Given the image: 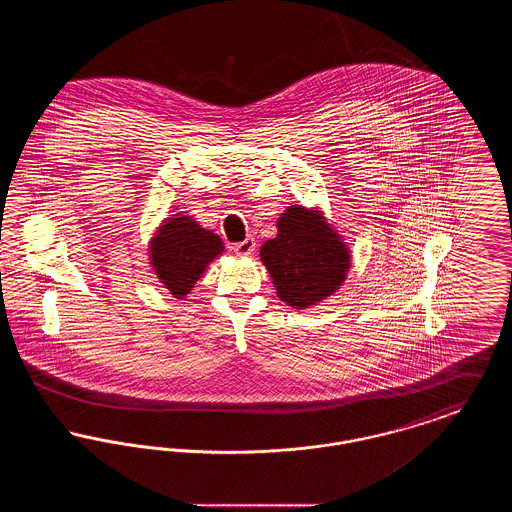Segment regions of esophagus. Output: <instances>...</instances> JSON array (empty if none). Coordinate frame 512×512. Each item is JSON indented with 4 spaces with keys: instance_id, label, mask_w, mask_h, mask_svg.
Here are the masks:
<instances>
[{
    "instance_id": "34e87169",
    "label": "esophagus",
    "mask_w": 512,
    "mask_h": 512,
    "mask_svg": "<svg viewBox=\"0 0 512 512\" xmlns=\"http://www.w3.org/2000/svg\"><path fill=\"white\" fill-rule=\"evenodd\" d=\"M253 249H255V240H253L251 236H247L244 242L234 244V251H236L238 255H251V253H253Z\"/></svg>"
}]
</instances>
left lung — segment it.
<instances>
[{
  "mask_svg": "<svg viewBox=\"0 0 512 512\" xmlns=\"http://www.w3.org/2000/svg\"><path fill=\"white\" fill-rule=\"evenodd\" d=\"M276 293L293 309H307L336 292L349 268V249L318 211L288 207L278 236L261 247Z\"/></svg>",
  "mask_w": 512,
  "mask_h": 512,
  "instance_id": "1",
  "label": "left lung"
}]
</instances>
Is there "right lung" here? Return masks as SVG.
I'll return each instance as SVG.
<instances>
[{
    "label": "right lung",
    "instance_id": "1",
    "mask_svg": "<svg viewBox=\"0 0 512 512\" xmlns=\"http://www.w3.org/2000/svg\"><path fill=\"white\" fill-rule=\"evenodd\" d=\"M222 249L219 236L201 228L192 217H172L151 240L149 261L159 282L182 299Z\"/></svg>",
    "mask_w": 512,
    "mask_h": 512
}]
</instances>
